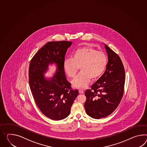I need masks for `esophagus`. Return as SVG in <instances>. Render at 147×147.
Returning <instances> with one entry per match:
<instances>
[{"label":"esophagus","instance_id":"34e87169","mask_svg":"<svg viewBox=\"0 0 147 147\" xmlns=\"http://www.w3.org/2000/svg\"><path fill=\"white\" fill-rule=\"evenodd\" d=\"M79 93H80V94H81V93H84V91H83V90H79Z\"/></svg>","mask_w":147,"mask_h":147}]
</instances>
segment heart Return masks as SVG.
Wrapping results in <instances>:
<instances>
[{
    "mask_svg": "<svg viewBox=\"0 0 147 147\" xmlns=\"http://www.w3.org/2000/svg\"><path fill=\"white\" fill-rule=\"evenodd\" d=\"M107 64L106 54L90 46L82 47L75 50L73 59L64 61L65 72L69 78H74L80 67L81 73L72 81V86L82 89L87 86L90 80L99 78L105 72Z\"/></svg>",
    "mask_w": 147,
    "mask_h": 147,
    "instance_id": "1",
    "label": "heart"
}]
</instances>
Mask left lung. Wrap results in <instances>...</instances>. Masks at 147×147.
Returning <instances> with one entry per match:
<instances>
[{"label":"left lung","instance_id":"obj_1","mask_svg":"<svg viewBox=\"0 0 147 147\" xmlns=\"http://www.w3.org/2000/svg\"><path fill=\"white\" fill-rule=\"evenodd\" d=\"M108 61L104 74L86 90L84 104L86 114L95 119L105 118L117 107L123 96L125 70L121 58L106 45Z\"/></svg>","mask_w":147,"mask_h":147}]
</instances>
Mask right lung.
<instances>
[{
  "mask_svg": "<svg viewBox=\"0 0 147 147\" xmlns=\"http://www.w3.org/2000/svg\"><path fill=\"white\" fill-rule=\"evenodd\" d=\"M71 41H51L46 43L33 57L30 63L29 86L40 111L55 121L61 120L70 114L71 108L78 90L72 89L66 78L64 68L65 55ZM55 64L54 76L46 78L44 75L49 64Z\"/></svg>",
  "mask_w": 147,
  "mask_h": 147,
  "instance_id": "obj_1",
  "label": "right lung"
}]
</instances>
